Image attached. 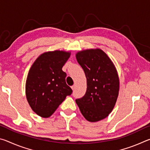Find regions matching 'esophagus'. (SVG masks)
Returning <instances> with one entry per match:
<instances>
[{
    "label": "esophagus",
    "instance_id": "1",
    "mask_svg": "<svg viewBox=\"0 0 150 150\" xmlns=\"http://www.w3.org/2000/svg\"><path fill=\"white\" fill-rule=\"evenodd\" d=\"M75 87H76V85H73L72 86V87H71V88H72L73 90H74L75 88Z\"/></svg>",
    "mask_w": 150,
    "mask_h": 150
}]
</instances>
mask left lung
I'll return each instance as SVG.
<instances>
[{
  "mask_svg": "<svg viewBox=\"0 0 150 150\" xmlns=\"http://www.w3.org/2000/svg\"><path fill=\"white\" fill-rule=\"evenodd\" d=\"M76 58L85 73L87 91L76 103L86 120L95 122L107 117L117 100L119 78L115 66L103 50L79 52Z\"/></svg>",
  "mask_w": 150,
  "mask_h": 150,
  "instance_id": "8db88e82",
  "label": "left lung"
}]
</instances>
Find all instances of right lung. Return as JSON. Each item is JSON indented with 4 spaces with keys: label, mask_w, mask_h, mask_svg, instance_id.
<instances>
[{
    "label": "right lung",
    "mask_w": 150,
    "mask_h": 150,
    "mask_svg": "<svg viewBox=\"0 0 150 150\" xmlns=\"http://www.w3.org/2000/svg\"><path fill=\"white\" fill-rule=\"evenodd\" d=\"M71 53L55 50L44 53L33 63L28 74L26 95L33 111L43 118L53 115L73 91L65 82L62 67Z\"/></svg>",
    "instance_id": "add662e5"
}]
</instances>
